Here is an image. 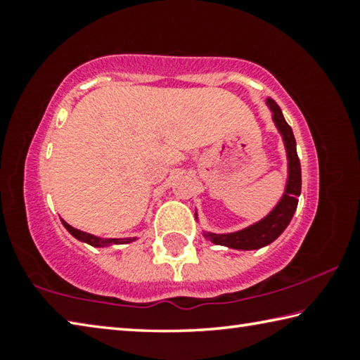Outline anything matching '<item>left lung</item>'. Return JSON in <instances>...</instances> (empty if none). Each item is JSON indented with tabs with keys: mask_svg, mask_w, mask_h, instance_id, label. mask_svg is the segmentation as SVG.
<instances>
[{
	"mask_svg": "<svg viewBox=\"0 0 360 360\" xmlns=\"http://www.w3.org/2000/svg\"><path fill=\"white\" fill-rule=\"evenodd\" d=\"M266 106L271 111V119L275 122L276 130L283 138L285 155H288V181H285L284 193L275 205V208L268 212L265 217H262L260 221L251 224L246 229L230 231V233L203 231L205 238L214 243V245L240 249V251H252V249L268 246L285 230L297 210L298 197H300L302 192V168L297 155L294 133H292V129L281 112V108L276 105L275 100L268 98ZM195 217H197V211H195Z\"/></svg>",
	"mask_w": 360,
	"mask_h": 360,
	"instance_id": "8db88e82",
	"label": "left lung"
}]
</instances>
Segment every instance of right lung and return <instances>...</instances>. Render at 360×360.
Masks as SVG:
<instances>
[{"mask_svg":"<svg viewBox=\"0 0 360 360\" xmlns=\"http://www.w3.org/2000/svg\"><path fill=\"white\" fill-rule=\"evenodd\" d=\"M62 224H63V227L68 230L76 240L82 241V243H87V245L94 246V248H106V246H112V245H127V243H131V241L136 240V236H133V238H101V236H95L92 233H87V231H82V230H77L75 227H71V225L68 222H65L63 219H62Z\"/></svg>","mask_w":360,"mask_h":360,"instance_id":"1","label":"right lung"}]
</instances>
